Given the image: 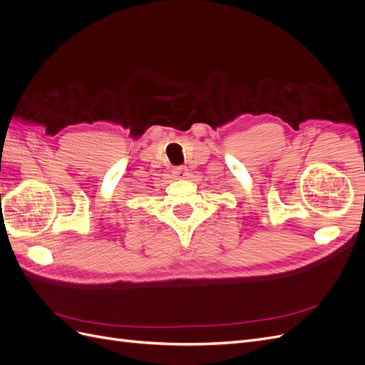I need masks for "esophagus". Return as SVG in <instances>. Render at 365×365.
Returning <instances> with one entry per match:
<instances>
[{"label": "esophagus", "mask_w": 365, "mask_h": 365, "mask_svg": "<svg viewBox=\"0 0 365 365\" xmlns=\"http://www.w3.org/2000/svg\"><path fill=\"white\" fill-rule=\"evenodd\" d=\"M172 175L175 180H187V176H189V169L184 168V165H178V168H175L172 170Z\"/></svg>", "instance_id": "obj_1"}]
</instances>
